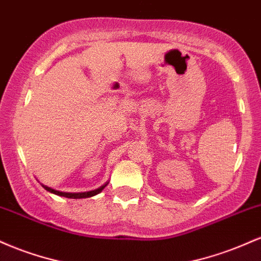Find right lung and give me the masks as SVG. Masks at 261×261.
<instances>
[{"mask_svg":"<svg viewBox=\"0 0 261 261\" xmlns=\"http://www.w3.org/2000/svg\"><path fill=\"white\" fill-rule=\"evenodd\" d=\"M107 185H108V182H106L104 185H101L100 188L94 189V190H91V191H85V193H64V191L55 190V189L46 187V185H43V188L45 189V190L49 191V193L55 194V195H59V196L68 197V199H86V197H92V196L97 195V194H99L100 191L107 187Z\"/></svg>","mask_w":261,"mask_h":261,"instance_id":"add662e5","label":"right lung"}]
</instances>
